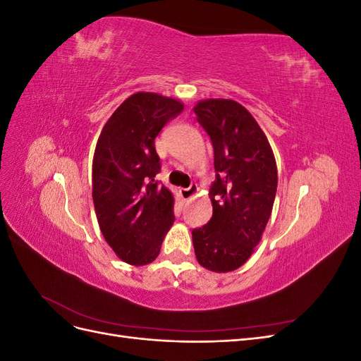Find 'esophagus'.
<instances>
[{"mask_svg": "<svg viewBox=\"0 0 361 361\" xmlns=\"http://www.w3.org/2000/svg\"><path fill=\"white\" fill-rule=\"evenodd\" d=\"M199 191V188H197V185L195 183H191L188 188H182L180 190V197H182V200H190L192 195Z\"/></svg>", "mask_w": 361, "mask_h": 361, "instance_id": "obj_1", "label": "esophagus"}]
</instances>
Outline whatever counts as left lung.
<instances>
[{
	"instance_id": "obj_1",
	"label": "left lung",
	"mask_w": 361,
	"mask_h": 361,
	"mask_svg": "<svg viewBox=\"0 0 361 361\" xmlns=\"http://www.w3.org/2000/svg\"><path fill=\"white\" fill-rule=\"evenodd\" d=\"M214 147L212 218L194 228L199 264L215 272L244 265L264 233L277 191V167L268 138L255 117L232 99L194 106Z\"/></svg>"
}]
</instances>
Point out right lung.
<instances>
[{
	"instance_id": "obj_1",
	"label": "right lung",
	"mask_w": 361,
	"mask_h": 361,
	"mask_svg": "<svg viewBox=\"0 0 361 361\" xmlns=\"http://www.w3.org/2000/svg\"><path fill=\"white\" fill-rule=\"evenodd\" d=\"M183 105L157 93H135L102 128L93 158V203L105 241L130 265H147L174 221L173 194L161 171L155 138Z\"/></svg>"
}]
</instances>
